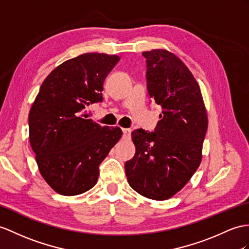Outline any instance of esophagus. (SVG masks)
<instances>
[{
	"mask_svg": "<svg viewBox=\"0 0 249 249\" xmlns=\"http://www.w3.org/2000/svg\"><path fill=\"white\" fill-rule=\"evenodd\" d=\"M123 137L129 139L131 137V129H123Z\"/></svg>",
	"mask_w": 249,
	"mask_h": 249,
	"instance_id": "1",
	"label": "esophagus"
}]
</instances>
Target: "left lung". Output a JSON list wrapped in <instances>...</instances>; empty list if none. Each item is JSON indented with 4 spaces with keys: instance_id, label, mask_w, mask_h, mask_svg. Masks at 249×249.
I'll list each match as a JSON object with an SVG mask.
<instances>
[{
    "instance_id": "1",
    "label": "left lung",
    "mask_w": 249,
    "mask_h": 249,
    "mask_svg": "<svg viewBox=\"0 0 249 249\" xmlns=\"http://www.w3.org/2000/svg\"><path fill=\"white\" fill-rule=\"evenodd\" d=\"M142 56L149 95L162 111L154 132H132L136 152L124 170L139 195L165 201L189 181L201 163L208 117L201 89L179 58L166 50Z\"/></svg>"
}]
</instances>
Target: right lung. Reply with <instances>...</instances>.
<instances>
[{
    "instance_id": "right-lung-1",
    "label": "right lung",
    "mask_w": 249,
    "mask_h": 249,
    "mask_svg": "<svg viewBox=\"0 0 249 249\" xmlns=\"http://www.w3.org/2000/svg\"><path fill=\"white\" fill-rule=\"evenodd\" d=\"M120 58L88 53L57 66L29 111V142L39 171L59 195L93 188L99 165L121 138L120 128L88 119L86 107L102 101L104 82Z\"/></svg>"
}]
</instances>
